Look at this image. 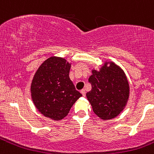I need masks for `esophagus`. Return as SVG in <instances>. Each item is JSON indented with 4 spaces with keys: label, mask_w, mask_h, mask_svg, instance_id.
<instances>
[{
    "label": "esophagus",
    "mask_w": 154,
    "mask_h": 154,
    "mask_svg": "<svg viewBox=\"0 0 154 154\" xmlns=\"http://www.w3.org/2000/svg\"><path fill=\"white\" fill-rule=\"evenodd\" d=\"M80 92H81V94L83 95V96H86V90H85V89H82V90L80 91Z\"/></svg>",
    "instance_id": "1"
}]
</instances>
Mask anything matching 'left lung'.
I'll list each match as a JSON object with an SVG mask.
<instances>
[{"label":"left lung","mask_w":154,"mask_h":154,"mask_svg":"<svg viewBox=\"0 0 154 154\" xmlns=\"http://www.w3.org/2000/svg\"><path fill=\"white\" fill-rule=\"evenodd\" d=\"M92 86L86 97L94 113L102 120H110L118 116L129 98V86L123 70L111 62L105 63L99 71H92L89 78Z\"/></svg>","instance_id":"left-lung-1"}]
</instances>
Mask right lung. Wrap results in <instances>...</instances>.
I'll use <instances>...</instances> for the list:
<instances>
[{"label": "right lung", "instance_id": "1", "mask_svg": "<svg viewBox=\"0 0 154 154\" xmlns=\"http://www.w3.org/2000/svg\"><path fill=\"white\" fill-rule=\"evenodd\" d=\"M71 65L65 59L50 57L37 69L31 86L33 102L45 117L59 120L66 117L82 96L69 78Z\"/></svg>", "mask_w": 154, "mask_h": 154}]
</instances>
